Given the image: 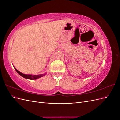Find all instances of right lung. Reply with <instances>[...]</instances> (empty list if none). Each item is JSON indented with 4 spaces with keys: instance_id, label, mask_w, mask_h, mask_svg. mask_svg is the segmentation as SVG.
I'll list each match as a JSON object with an SVG mask.
<instances>
[{
    "instance_id": "obj_1",
    "label": "right lung",
    "mask_w": 120,
    "mask_h": 120,
    "mask_svg": "<svg viewBox=\"0 0 120 120\" xmlns=\"http://www.w3.org/2000/svg\"><path fill=\"white\" fill-rule=\"evenodd\" d=\"M14 68H15V71H17V72L20 75H21V77H22L23 78L26 79H32V80H35V79H39L40 78H41L43 76L45 75L46 73L43 74H41V75H28V74H24L22 72H20L19 71H18L17 69L14 67Z\"/></svg>"
}]
</instances>
